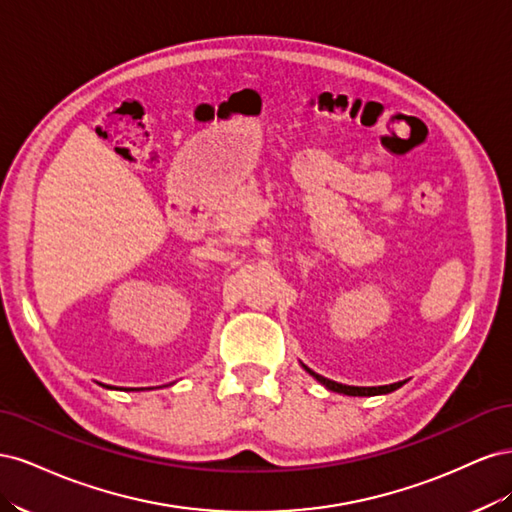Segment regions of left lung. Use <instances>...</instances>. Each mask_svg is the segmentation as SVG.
<instances>
[{"label": "left lung", "mask_w": 512, "mask_h": 512, "mask_svg": "<svg viewBox=\"0 0 512 512\" xmlns=\"http://www.w3.org/2000/svg\"><path fill=\"white\" fill-rule=\"evenodd\" d=\"M305 371L312 378H316L322 386H327L329 391H335V393H342V395H352V397H374V395H386V393H393L397 391L401 384L404 382H395V384H386V386H348V384H339L335 380H329L324 378L320 374H316V371L309 369L307 365H303Z\"/></svg>", "instance_id": "left-lung-1"}]
</instances>
